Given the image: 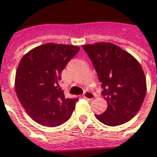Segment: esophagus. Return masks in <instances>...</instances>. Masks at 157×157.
<instances>
[{"mask_svg":"<svg viewBox=\"0 0 157 157\" xmlns=\"http://www.w3.org/2000/svg\"><path fill=\"white\" fill-rule=\"evenodd\" d=\"M95 97H96V95L94 93H92L91 91H85L82 94V98L87 99V100H92Z\"/></svg>","mask_w":157,"mask_h":157,"instance_id":"34e87169","label":"esophagus"}]
</instances>
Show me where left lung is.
<instances>
[{
	"instance_id": "obj_1",
	"label": "left lung",
	"mask_w": 157,
	"mask_h": 157,
	"mask_svg": "<svg viewBox=\"0 0 157 157\" xmlns=\"http://www.w3.org/2000/svg\"><path fill=\"white\" fill-rule=\"evenodd\" d=\"M98 74L107 108L96 118L117 126L132 119L142 105L147 82L140 64L130 53L110 42L82 46Z\"/></svg>"
}]
</instances>
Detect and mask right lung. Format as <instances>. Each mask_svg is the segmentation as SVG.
<instances>
[{
    "label": "right lung",
    "mask_w": 157,
    "mask_h": 157,
    "mask_svg": "<svg viewBox=\"0 0 157 157\" xmlns=\"http://www.w3.org/2000/svg\"><path fill=\"white\" fill-rule=\"evenodd\" d=\"M78 46L46 43L21 59L15 79L20 103L36 123L49 127L66 123L78 98H67L59 88L61 72L76 55Z\"/></svg>",
    "instance_id": "1"
}]
</instances>
